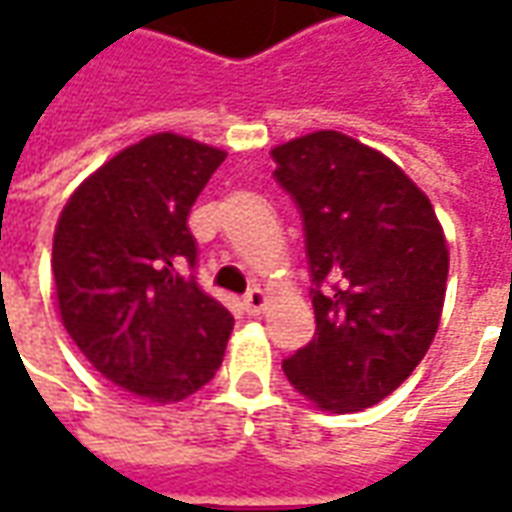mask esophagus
<instances>
[{
    "label": "esophagus",
    "instance_id": "obj_1",
    "mask_svg": "<svg viewBox=\"0 0 512 512\" xmlns=\"http://www.w3.org/2000/svg\"><path fill=\"white\" fill-rule=\"evenodd\" d=\"M266 304H268V296L260 288H252L244 296V310L249 312V315H260V312L266 310Z\"/></svg>",
    "mask_w": 512,
    "mask_h": 512
}]
</instances>
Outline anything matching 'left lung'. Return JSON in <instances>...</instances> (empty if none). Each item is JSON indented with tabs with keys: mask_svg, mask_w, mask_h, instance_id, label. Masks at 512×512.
I'll return each mask as SVG.
<instances>
[{
	"mask_svg": "<svg viewBox=\"0 0 512 512\" xmlns=\"http://www.w3.org/2000/svg\"><path fill=\"white\" fill-rule=\"evenodd\" d=\"M299 205L315 337L282 362L332 414L376 406L428 354L447 290V241L430 200L395 161L340 131L271 150Z\"/></svg>",
	"mask_w": 512,
	"mask_h": 512,
	"instance_id": "8db88e82",
	"label": "left lung"
}]
</instances>
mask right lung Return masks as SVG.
Returning a JSON list of instances; mask_svg holds the SVG:
<instances>
[{
  "instance_id": "1",
  "label": "right lung",
  "mask_w": 512,
  "mask_h": 512,
  "mask_svg": "<svg viewBox=\"0 0 512 512\" xmlns=\"http://www.w3.org/2000/svg\"><path fill=\"white\" fill-rule=\"evenodd\" d=\"M224 156L186 136H147L84 180L57 222L65 329L101 376L153 403L208 384L233 332V315L197 285L189 230Z\"/></svg>"
}]
</instances>
